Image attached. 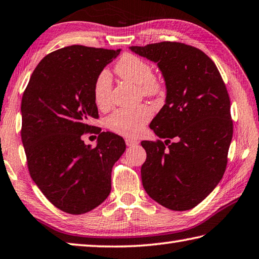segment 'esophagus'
<instances>
[{
  "mask_svg": "<svg viewBox=\"0 0 259 259\" xmlns=\"http://www.w3.org/2000/svg\"><path fill=\"white\" fill-rule=\"evenodd\" d=\"M125 142H126V145H127V146H133V145L139 144V141H136L134 139H130V138L126 139Z\"/></svg>",
  "mask_w": 259,
  "mask_h": 259,
  "instance_id": "obj_1",
  "label": "esophagus"
}]
</instances>
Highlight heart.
<instances>
[{
  "instance_id": "obj_1",
  "label": "heart",
  "mask_w": 259,
  "mask_h": 259,
  "mask_svg": "<svg viewBox=\"0 0 259 259\" xmlns=\"http://www.w3.org/2000/svg\"><path fill=\"white\" fill-rule=\"evenodd\" d=\"M115 71L121 79L139 84L140 90L146 97H159L163 94L164 85L159 77L153 75L149 62L134 54H125L116 63ZM111 76L108 71H101L94 83V99L100 109L109 108L111 101ZM152 117L149 106L141 105L135 108L117 109L107 119L108 127L115 133L135 138L140 135L144 125Z\"/></svg>"
}]
</instances>
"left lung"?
Listing matches in <instances>:
<instances>
[{
    "label": "left lung",
    "instance_id": "left-lung-1",
    "mask_svg": "<svg viewBox=\"0 0 259 259\" xmlns=\"http://www.w3.org/2000/svg\"><path fill=\"white\" fill-rule=\"evenodd\" d=\"M130 50L157 63L167 89L165 104L150 124L165 141L141 142L146 151L143 187L160 205L186 211L201 203L226 171L233 133L226 84L214 62L196 47L161 41Z\"/></svg>",
    "mask_w": 259,
    "mask_h": 259
}]
</instances>
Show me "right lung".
<instances>
[{
  "label": "right lung",
  "mask_w": 259,
  "mask_h": 259,
  "mask_svg": "<svg viewBox=\"0 0 259 259\" xmlns=\"http://www.w3.org/2000/svg\"><path fill=\"white\" fill-rule=\"evenodd\" d=\"M120 50L72 45L48 54L32 72L21 101V139L29 172L54 206L91 211L108 197L111 169L126 144L90 125L98 118L94 83ZM99 134L96 148L84 134Z\"/></svg>",
  "instance_id": "add662e5"
}]
</instances>
